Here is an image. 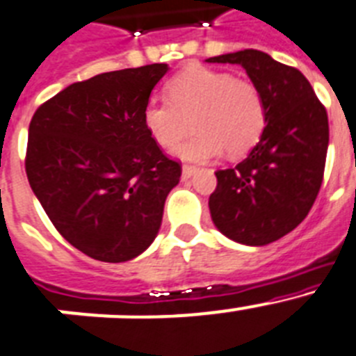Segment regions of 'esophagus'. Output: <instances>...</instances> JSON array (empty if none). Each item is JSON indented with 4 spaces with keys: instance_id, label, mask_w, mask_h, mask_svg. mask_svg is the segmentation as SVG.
Segmentation results:
<instances>
[{
    "instance_id": "obj_1",
    "label": "esophagus",
    "mask_w": 356,
    "mask_h": 356,
    "mask_svg": "<svg viewBox=\"0 0 356 356\" xmlns=\"http://www.w3.org/2000/svg\"><path fill=\"white\" fill-rule=\"evenodd\" d=\"M195 172H197V166H195V165H184V166H182V177H184V179H190L191 175L195 174Z\"/></svg>"
}]
</instances>
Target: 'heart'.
<instances>
[{
    "label": "heart",
    "instance_id": "b5f03b06",
    "mask_svg": "<svg viewBox=\"0 0 356 356\" xmlns=\"http://www.w3.org/2000/svg\"><path fill=\"white\" fill-rule=\"evenodd\" d=\"M166 99H150L143 108V126L163 149H174L193 127L197 133L177 154L190 161L213 159L227 150L232 158L246 154L266 127V102L252 81L236 79L211 67H190L166 83Z\"/></svg>",
    "mask_w": 356,
    "mask_h": 356
}]
</instances>
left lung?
Returning <instances> with one entry per match:
<instances>
[{
	"mask_svg": "<svg viewBox=\"0 0 356 356\" xmlns=\"http://www.w3.org/2000/svg\"><path fill=\"white\" fill-rule=\"evenodd\" d=\"M261 90L266 127L248 158L216 170L211 218L227 238L250 246L273 243L305 220L319 193L328 150V115L305 76L257 49L222 54Z\"/></svg>",
	"mask_w": 356,
	"mask_h": 356,
	"instance_id": "obj_1",
	"label": "left lung"
}]
</instances>
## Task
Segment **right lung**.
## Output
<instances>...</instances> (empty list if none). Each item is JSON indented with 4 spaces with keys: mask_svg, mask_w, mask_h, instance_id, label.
<instances>
[{
    "mask_svg": "<svg viewBox=\"0 0 356 356\" xmlns=\"http://www.w3.org/2000/svg\"><path fill=\"white\" fill-rule=\"evenodd\" d=\"M166 63L113 70L37 108L26 175L54 229L102 262L136 257L154 241L182 174L143 126V108Z\"/></svg>",
    "mask_w": 356,
    "mask_h": 356,
    "instance_id": "right-lung-1",
    "label": "right lung"
}]
</instances>
